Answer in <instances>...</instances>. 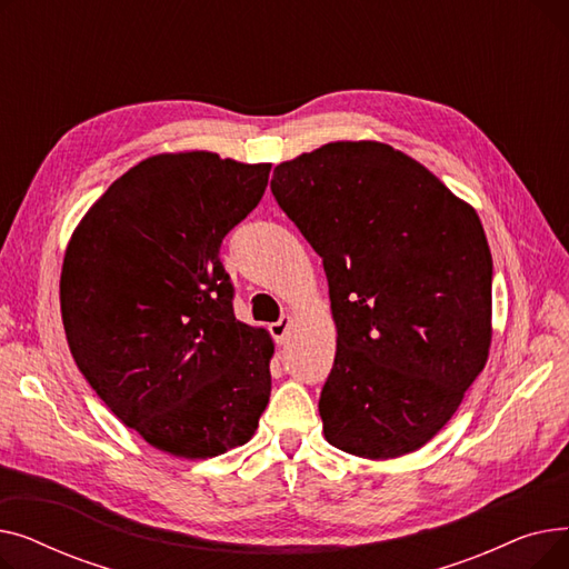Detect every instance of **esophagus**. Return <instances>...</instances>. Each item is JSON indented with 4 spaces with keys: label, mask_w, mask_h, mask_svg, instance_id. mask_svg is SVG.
<instances>
[{
    "label": "esophagus",
    "mask_w": 569,
    "mask_h": 569,
    "mask_svg": "<svg viewBox=\"0 0 569 569\" xmlns=\"http://www.w3.org/2000/svg\"><path fill=\"white\" fill-rule=\"evenodd\" d=\"M290 327H292V318L290 316H281L277 322L269 325V335H272V339L281 346V343H286V339L290 335Z\"/></svg>",
    "instance_id": "34e87169"
}]
</instances>
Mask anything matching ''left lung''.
Wrapping results in <instances>:
<instances>
[{
  "label": "left lung",
  "mask_w": 569,
  "mask_h": 569,
  "mask_svg": "<svg viewBox=\"0 0 569 569\" xmlns=\"http://www.w3.org/2000/svg\"><path fill=\"white\" fill-rule=\"evenodd\" d=\"M269 187L330 286L327 442L365 459L420 450L489 357L493 262L480 217L422 163L371 140L286 161Z\"/></svg>",
  "instance_id": "8db88e82"
}]
</instances>
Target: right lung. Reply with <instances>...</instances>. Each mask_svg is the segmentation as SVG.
<instances>
[{
  "instance_id": "obj_1",
  "label": "right lung",
  "mask_w": 569,
  "mask_h": 569,
  "mask_svg": "<svg viewBox=\"0 0 569 569\" xmlns=\"http://www.w3.org/2000/svg\"><path fill=\"white\" fill-rule=\"evenodd\" d=\"M269 168L212 152L152 157L110 184L69 242L59 302L73 360L161 452L207 459L244 445L269 401L274 343L234 318L219 258Z\"/></svg>"
}]
</instances>
